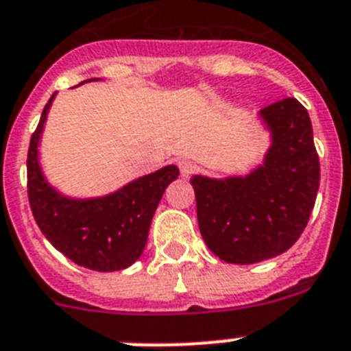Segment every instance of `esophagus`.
Returning a JSON list of instances; mask_svg holds the SVG:
<instances>
[{
    "label": "esophagus",
    "mask_w": 351,
    "mask_h": 351,
    "mask_svg": "<svg viewBox=\"0 0 351 351\" xmlns=\"http://www.w3.org/2000/svg\"><path fill=\"white\" fill-rule=\"evenodd\" d=\"M195 169H197V165L193 162H189V160H181V162H179V170H181L182 178H189V176L195 172Z\"/></svg>",
    "instance_id": "34e87169"
}]
</instances>
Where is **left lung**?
Wrapping results in <instances>:
<instances>
[{
	"label": "left lung",
	"instance_id": "8db88e82",
	"mask_svg": "<svg viewBox=\"0 0 351 351\" xmlns=\"http://www.w3.org/2000/svg\"><path fill=\"white\" fill-rule=\"evenodd\" d=\"M269 146L245 176L189 179L198 226L215 256L254 265L291 249L306 228L320 184V163L308 111L284 99L257 112Z\"/></svg>",
	"mask_w": 351,
	"mask_h": 351
}]
</instances>
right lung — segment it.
Returning <instances> with one entry per match:
<instances>
[{
  "mask_svg": "<svg viewBox=\"0 0 351 351\" xmlns=\"http://www.w3.org/2000/svg\"><path fill=\"white\" fill-rule=\"evenodd\" d=\"M88 82L101 80L83 83ZM56 95L45 106L29 144L31 210L48 242L71 261L94 271H120L144 252L154 212L167 186L179 178V169L167 165L101 197H69L48 181L41 167V136Z\"/></svg>",
  "mask_w": 351,
  "mask_h": 351,
  "instance_id": "add662e5",
  "label": "right lung"
}]
</instances>
